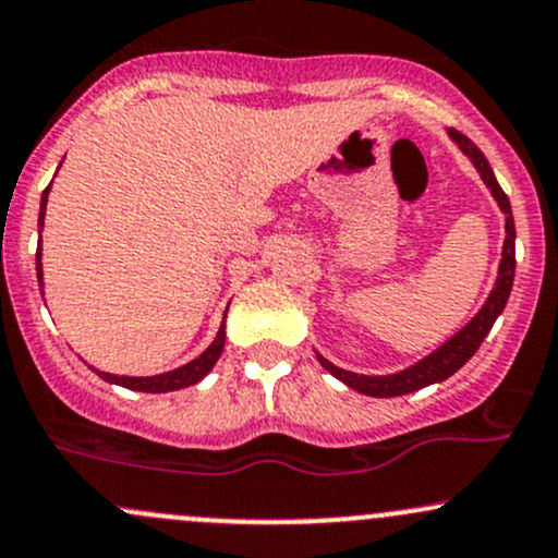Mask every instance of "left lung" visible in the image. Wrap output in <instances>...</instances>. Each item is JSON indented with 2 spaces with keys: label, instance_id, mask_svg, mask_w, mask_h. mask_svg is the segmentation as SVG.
<instances>
[{
  "label": "left lung",
  "instance_id": "obj_1",
  "mask_svg": "<svg viewBox=\"0 0 558 558\" xmlns=\"http://www.w3.org/2000/svg\"><path fill=\"white\" fill-rule=\"evenodd\" d=\"M449 136L457 146H460L462 155L471 157V162L476 166V171L481 173V179H484V184L489 186L492 197H495L497 205H500V210L506 214V243H502V259H500V269H497L495 289H492V294L486 296L484 307L478 310L476 318H473L471 324L462 326L454 337L441 344V348L433 350L430 355H425L422 361L414 363V366L403 368V372L383 374V377H377V374L344 372V368L333 366L328 357L315 353L318 355L320 366H324L328 374H333L339 383L353 387V390L363 392V396L396 398V396H407V392L422 390V387L433 383H444V379L451 377L457 368H462L468 361H471L473 353L481 348V342H484L486 333H489V328L495 326V320L500 318V313L506 310L508 296H511L513 275H515V227H513L511 201H508V195L502 192V186L497 184L495 171H492L489 162H486L484 151H481L471 138L462 136V133L449 131Z\"/></svg>",
  "mask_w": 558,
  "mask_h": 558
}]
</instances>
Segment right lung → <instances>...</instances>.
<instances>
[{"instance_id": "obj_1", "label": "right lung", "mask_w": 558, "mask_h": 558, "mask_svg": "<svg viewBox=\"0 0 558 558\" xmlns=\"http://www.w3.org/2000/svg\"><path fill=\"white\" fill-rule=\"evenodd\" d=\"M47 195H50V186L43 192V203H39V232H43L45 227V205H47ZM43 240V238H39ZM37 280L43 283V245L37 248ZM225 324H221L219 333H216V339L210 342V348L205 350L195 357V361L184 363V366L173 368V372H166V374H155V377H117V374H107V372H98V368H93V372L98 374L101 379H107L111 385H122L128 387V390H138V392H171V390H181V387H190L195 383H201L205 374L210 372V368L216 366V361L221 357V350H225Z\"/></svg>"}]
</instances>
